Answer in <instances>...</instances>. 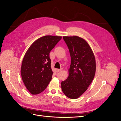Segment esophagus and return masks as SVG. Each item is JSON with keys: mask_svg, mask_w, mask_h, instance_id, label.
I'll return each mask as SVG.
<instances>
[{"mask_svg": "<svg viewBox=\"0 0 121 121\" xmlns=\"http://www.w3.org/2000/svg\"><path fill=\"white\" fill-rule=\"evenodd\" d=\"M62 70V69H57V72H60V71H61Z\"/></svg>", "mask_w": 121, "mask_h": 121, "instance_id": "esophagus-1", "label": "esophagus"}]
</instances>
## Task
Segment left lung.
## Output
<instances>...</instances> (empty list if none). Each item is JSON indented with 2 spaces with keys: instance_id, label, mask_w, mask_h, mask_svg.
<instances>
[{
  "instance_id": "left-lung-1",
  "label": "left lung",
  "mask_w": 121,
  "mask_h": 121,
  "mask_svg": "<svg viewBox=\"0 0 121 121\" xmlns=\"http://www.w3.org/2000/svg\"><path fill=\"white\" fill-rule=\"evenodd\" d=\"M71 56L68 78L61 82V88L69 98L75 99L85 92L94 78L96 61L88 43L78 36H64Z\"/></svg>"
}]
</instances>
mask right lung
Masks as SVG:
<instances>
[{"instance_id": "1", "label": "right lung", "mask_w": 121, "mask_h": 121, "mask_svg": "<svg viewBox=\"0 0 121 121\" xmlns=\"http://www.w3.org/2000/svg\"><path fill=\"white\" fill-rule=\"evenodd\" d=\"M61 38V36H45L36 40L25 53L21 75L26 88L32 94L43 92L51 80L53 72L49 53Z\"/></svg>"}]
</instances>
